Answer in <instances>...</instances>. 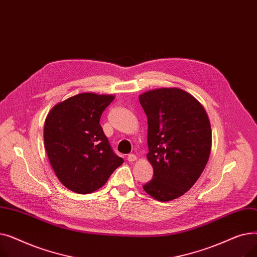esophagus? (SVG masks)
<instances>
[{
    "mask_svg": "<svg viewBox=\"0 0 257 257\" xmlns=\"http://www.w3.org/2000/svg\"><path fill=\"white\" fill-rule=\"evenodd\" d=\"M138 159V157L134 155V154H129L128 156H127V160L128 161H130V163H132V161H136Z\"/></svg>",
    "mask_w": 257,
    "mask_h": 257,
    "instance_id": "obj_1",
    "label": "esophagus"
}]
</instances>
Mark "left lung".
I'll use <instances>...</instances> for the list:
<instances>
[{
    "label": "left lung",
    "instance_id": "obj_1",
    "mask_svg": "<svg viewBox=\"0 0 257 257\" xmlns=\"http://www.w3.org/2000/svg\"><path fill=\"white\" fill-rule=\"evenodd\" d=\"M140 102L148 117L147 157L154 171L143 187L158 201H171L190 190L207 164L209 119L198 100L180 88L147 91Z\"/></svg>",
    "mask_w": 257,
    "mask_h": 257
}]
</instances>
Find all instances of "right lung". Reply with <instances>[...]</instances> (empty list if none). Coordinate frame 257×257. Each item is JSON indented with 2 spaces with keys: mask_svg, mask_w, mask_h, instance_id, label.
<instances>
[{
  "mask_svg": "<svg viewBox=\"0 0 257 257\" xmlns=\"http://www.w3.org/2000/svg\"><path fill=\"white\" fill-rule=\"evenodd\" d=\"M113 99L111 94L79 93L54 106L46 118L44 140L51 166L59 181L75 193L99 190L124 163L100 125Z\"/></svg>",
  "mask_w": 257,
  "mask_h": 257,
  "instance_id": "right-lung-1",
  "label": "right lung"
}]
</instances>
